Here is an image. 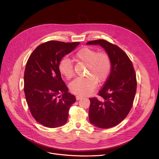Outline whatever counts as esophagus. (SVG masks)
Wrapping results in <instances>:
<instances>
[{
	"label": "esophagus",
	"instance_id": "34e87169",
	"mask_svg": "<svg viewBox=\"0 0 159 159\" xmlns=\"http://www.w3.org/2000/svg\"><path fill=\"white\" fill-rule=\"evenodd\" d=\"M82 98V97L80 96V95H77V96H76L77 100H80V99H81Z\"/></svg>",
	"mask_w": 159,
	"mask_h": 159
}]
</instances>
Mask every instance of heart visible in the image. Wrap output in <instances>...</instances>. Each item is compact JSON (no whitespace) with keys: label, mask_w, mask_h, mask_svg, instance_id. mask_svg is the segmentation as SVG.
Instances as JSON below:
<instances>
[{"label":"heart","mask_w":159,"mask_h":159,"mask_svg":"<svg viewBox=\"0 0 159 159\" xmlns=\"http://www.w3.org/2000/svg\"><path fill=\"white\" fill-rule=\"evenodd\" d=\"M73 59L86 64L85 77L75 79L70 84L72 93L80 95H89L97 86V81L103 82L109 76L111 62L110 58L105 52H97L95 49L84 47L75 53ZM58 70L66 79H71L74 75L73 66L68 58H62L58 64Z\"/></svg>","instance_id":"b5f03b06"}]
</instances>
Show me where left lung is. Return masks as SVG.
Segmentation results:
<instances>
[{
  "label": "left lung",
  "mask_w": 159,
  "mask_h": 159,
  "mask_svg": "<svg viewBox=\"0 0 159 159\" xmlns=\"http://www.w3.org/2000/svg\"><path fill=\"white\" fill-rule=\"evenodd\" d=\"M105 49L111 62V72L98 97L89 98V119L101 128H110L122 122L129 113L137 91V79L132 62L118 46L103 39L89 41Z\"/></svg>",
  "instance_id": "left-lung-1"
}]
</instances>
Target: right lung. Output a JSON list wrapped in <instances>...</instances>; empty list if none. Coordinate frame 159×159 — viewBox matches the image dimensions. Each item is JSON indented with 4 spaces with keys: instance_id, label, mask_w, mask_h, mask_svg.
Returning a JSON list of instances; mask_svg holds the SVG:
<instances>
[{
    "instance_id": "obj_1",
    "label": "right lung",
    "mask_w": 159,
    "mask_h": 159,
    "mask_svg": "<svg viewBox=\"0 0 159 159\" xmlns=\"http://www.w3.org/2000/svg\"><path fill=\"white\" fill-rule=\"evenodd\" d=\"M79 44L48 41L38 46L27 61L24 75L25 97L33 117L46 127L66 124L70 106L76 101L68 92L58 64Z\"/></svg>"
}]
</instances>
